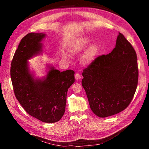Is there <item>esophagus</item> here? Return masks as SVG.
I'll use <instances>...</instances> for the list:
<instances>
[{"label": "esophagus", "instance_id": "esophagus-1", "mask_svg": "<svg viewBox=\"0 0 149 149\" xmlns=\"http://www.w3.org/2000/svg\"><path fill=\"white\" fill-rule=\"evenodd\" d=\"M74 76H75V79H79L81 78V74L79 73H76L75 74Z\"/></svg>", "mask_w": 149, "mask_h": 149}]
</instances>
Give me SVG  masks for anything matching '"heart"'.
Segmentation results:
<instances>
[{"mask_svg": "<svg viewBox=\"0 0 149 149\" xmlns=\"http://www.w3.org/2000/svg\"><path fill=\"white\" fill-rule=\"evenodd\" d=\"M89 42V38L87 37H82L80 38L73 43V45H72L71 51L73 53H79L81 52L83 48L87 45V44ZM96 53V47L94 45L90 47L84 53L83 56V61L88 63L90 62L93 58L94 55ZM63 58L65 59H70V55L69 53H65L63 54Z\"/></svg>", "mask_w": 149, "mask_h": 149, "instance_id": "obj_1", "label": "heart"}]
</instances>
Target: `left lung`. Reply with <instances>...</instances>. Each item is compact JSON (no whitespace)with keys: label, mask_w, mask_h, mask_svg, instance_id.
<instances>
[{"label":"left lung","mask_w":149,"mask_h":149,"mask_svg":"<svg viewBox=\"0 0 149 149\" xmlns=\"http://www.w3.org/2000/svg\"><path fill=\"white\" fill-rule=\"evenodd\" d=\"M82 75V86L94 113L100 118L118 114L127 107L136 91V52L119 33L112 51L97 57L83 70Z\"/></svg>","instance_id":"obj_1"}]
</instances>
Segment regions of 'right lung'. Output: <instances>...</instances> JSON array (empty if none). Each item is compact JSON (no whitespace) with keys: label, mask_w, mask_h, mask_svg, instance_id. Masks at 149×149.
I'll use <instances>...</instances> for the list:
<instances>
[{"label":"right lung","mask_w":149,"mask_h":149,"mask_svg":"<svg viewBox=\"0 0 149 149\" xmlns=\"http://www.w3.org/2000/svg\"><path fill=\"white\" fill-rule=\"evenodd\" d=\"M43 33H30L21 40L11 63L10 76L15 97L27 113L43 123L59 121L65 111L68 88L74 71L60 72L49 66L45 77L34 78L28 60L42 52Z\"/></svg>","instance_id":"obj_1"}]
</instances>
